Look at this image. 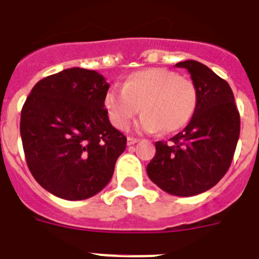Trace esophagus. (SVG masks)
<instances>
[{
    "label": "esophagus",
    "mask_w": 259,
    "mask_h": 259,
    "mask_svg": "<svg viewBox=\"0 0 259 259\" xmlns=\"http://www.w3.org/2000/svg\"><path fill=\"white\" fill-rule=\"evenodd\" d=\"M139 141L137 139H135V137H128L127 139V145H135L136 142Z\"/></svg>",
    "instance_id": "esophagus-1"
}]
</instances>
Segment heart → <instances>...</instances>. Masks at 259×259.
<instances>
[{
	"label": "heart",
	"instance_id": "obj_1",
	"mask_svg": "<svg viewBox=\"0 0 259 259\" xmlns=\"http://www.w3.org/2000/svg\"><path fill=\"white\" fill-rule=\"evenodd\" d=\"M105 108L110 122L118 130H127L142 109L137 128L144 132L172 134L193 119L198 106V91L190 79L172 70L154 69L136 72L125 79L123 89L105 95Z\"/></svg>",
	"mask_w": 259,
	"mask_h": 259
}]
</instances>
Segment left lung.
I'll return each instance as SVG.
<instances>
[{"mask_svg":"<svg viewBox=\"0 0 259 259\" xmlns=\"http://www.w3.org/2000/svg\"><path fill=\"white\" fill-rule=\"evenodd\" d=\"M191 75L198 91L193 119L169 144L156 141L148 176L163 191L194 196L217 185L226 175L240 135V115L229 83L195 60L176 64Z\"/></svg>","mask_w":259,"mask_h":259,"instance_id":"1","label":"left lung"}]
</instances>
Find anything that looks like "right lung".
I'll list each match as a JSON object with an SVG mask.
<instances>
[{
	"instance_id": "obj_1",
	"label": "right lung",
	"mask_w": 259,
	"mask_h": 259,
	"mask_svg": "<svg viewBox=\"0 0 259 259\" xmlns=\"http://www.w3.org/2000/svg\"><path fill=\"white\" fill-rule=\"evenodd\" d=\"M108 90L104 75L70 68L35 83L21 109L28 168L58 198L89 199L113 177L127 139L109 120Z\"/></svg>"
}]
</instances>
